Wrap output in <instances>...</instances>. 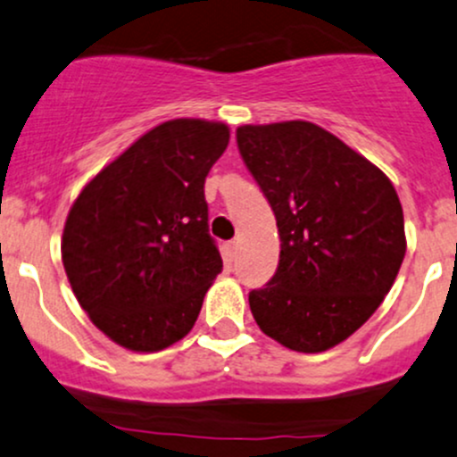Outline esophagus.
<instances>
[{"mask_svg": "<svg viewBox=\"0 0 457 457\" xmlns=\"http://www.w3.org/2000/svg\"><path fill=\"white\" fill-rule=\"evenodd\" d=\"M237 250H239L237 242H228L227 244V261H228V263H233V261L237 259Z\"/></svg>", "mask_w": 457, "mask_h": 457, "instance_id": "1", "label": "esophagus"}]
</instances>
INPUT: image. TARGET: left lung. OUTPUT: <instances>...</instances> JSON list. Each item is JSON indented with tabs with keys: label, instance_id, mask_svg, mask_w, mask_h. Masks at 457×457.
<instances>
[{
	"label": "left lung",
	"instance_id": "left-lung-1",
	"mask_svg": "<svg viewBox=\"0 0 457 457\" xmlns=\"http://www.w3.org/2000/svg\"><path fill=\"white\" fill-rule=\"evenodd\" d=\"M237 145L280 233L274 278L248 295L254 321L294 352L330 350L397 278L406 254L397 192L376 163L312 122L242 125Z\"/></svg>",
	"mask_w": 457,
	"mask_h": 457
}]
</instances>
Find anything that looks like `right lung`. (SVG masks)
I'll return each instance as SVG.
<instances>
[{
    "label": "right lung",
    "instance_id": "right-lung-1",
    "mask_svg": "<svg viewBox=\"0 0 457 457\" xmlns=\"http://www.w3.org/2000/svg\"><path fill=\"white\" fill-rule=\"evenodd\" d=\"M228 125L174 118L86 183L64 222L62 263L90 321L131 352H160L196 324L222 271L207 228L204 179Z\"/></svg>",
    "mask_w": 457,
    "mask_h": 457
}]
</instances>
